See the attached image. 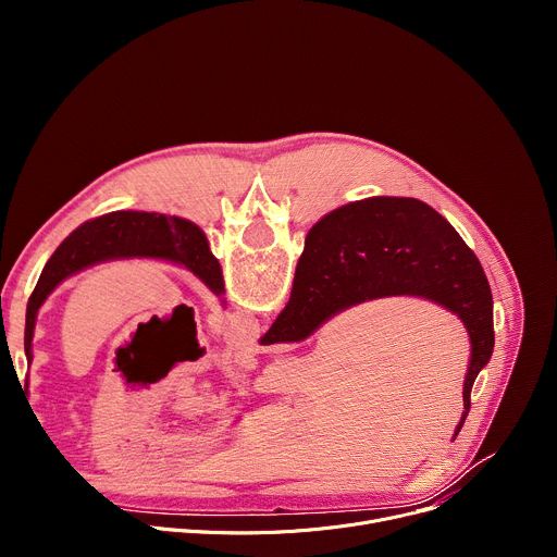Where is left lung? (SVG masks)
Listing matches in <instances>:
<instances>
[{
  "instance_id": "1",
  "label": "left lung",
  "mask_w": 557,
  "mask_h": 557,
  "mask_svg": "<svg viewBox=\"0 0 557 557\" xmlns=\"http://www.w3.org/2000/svg\"><path fill=\"white\" fill-rule=\"evenodd\" d=\"M114 260H161L191 271L224 306V277L205 231L178 215L149 211H112L76 226L46 262L26 306L24 348L33 361L37 312L67 277ZM28 385V376H26Z\"/></svg>"
}]
</instances>
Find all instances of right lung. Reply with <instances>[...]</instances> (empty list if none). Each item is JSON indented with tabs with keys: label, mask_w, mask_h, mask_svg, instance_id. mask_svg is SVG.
Wrapping results in <instances>:
<instances>
[{
	"label": "right lung",
	"mask_w": 557,
	"mask_h": 557,
	"mask_svg": "<svg viewBox=\"0 0 557 557\" xmlns=\"http://www.w3.org/2000/svg\"><path fill=\"white\" fill-rule=\"evenodd\" d=\"M399 295L447 308L469 335L456 438L469 414L471 385L494 352V299L479 258L438 211L417 198L374 196L312 224L288 304L260 344L304 342L357 304Z\"/></svg>",
	"instance_id": "right-lung-1"
}]
</instances>
